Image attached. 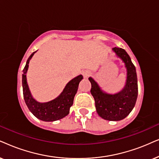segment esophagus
<instances>
[{"label":"esophagus","mask_w":159,"mask_h":159,"mask_svg":"<svg viewBox=\"0 0 159 159\" xmlns=\"http://www.w3.org/2000/svg\"><path fill=\"white\" fill-rule=\"evenodd\" d=\"M82 74H83L84 77V78H87L88 76L90 75V72L89 70H84L83 72H82Z\"/></svg>","instance_id":"obj_1"}]
</instances>
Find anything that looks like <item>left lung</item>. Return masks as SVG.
I'll list each match as a JSON object with an SVG mask.
<instances>
[{"label": "left lung", "instance_id": "left-lung-1", "mask_svg": "<svg viewBox=\"0 0 159 159\" xmlns=\"http://www.w3.org/2000/svg\"><path fill=\"white\" fill-rule=\"evenodd\" d=\"M113 52L125 63L127 79L124 89L116 94L104 93L92 78L91 94L94 97L97 112L101 118L108 120H120L125 118L134 108L138 95L137 77L135 66L130 57L121 48H113Z\"/></svg>", "mask_w": 159, "mask_h": 159}]
</instances>
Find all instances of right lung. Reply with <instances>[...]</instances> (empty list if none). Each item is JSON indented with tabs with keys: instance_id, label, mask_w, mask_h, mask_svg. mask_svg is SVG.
Instances as JSON below:
<instances>
[{
	"instance_id": "right-lung-1",
	"label": "right lung",
	"mask_w": 159,
	"mask_h": 159,
	"mask_svg": "<svg viewBox=\"0 0 159 159\" xmlns=\"http://www.w3.org/2000/svg\"><path fill=\"white\" fill-rule=\"evenodd\" d=\"M35 52H34L29 57L23 69L22 89L25 102L31 113L39 119L44 121L60 120L69 114L70 108L73 105L74 97L77 92L78 84L83 79V76L80 75L72 79L57 98L48 102H39L32 96L26 78V73L28 69L30 60Z\"/></svg>"
}]
</instances>
